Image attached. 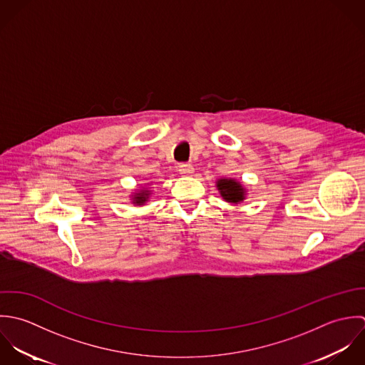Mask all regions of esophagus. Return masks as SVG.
Instances as JSON below:
<instances>
[{
  "mask_svg": "<svg viewBox=\"0 0 365 365\" xmlns=\"http://www.w3.org/2000/svg\"><path fill=\"white\" fill-rule=\"evenodd\" d=\"M195 172V168L190 163H182L179 165V173L183 176H190Z\"/></svg>",
  "mask_w": 365,
  "mask_h": 365,
  "instance_id": "34e87169",
  "label": "esophagus"
}]
</instances>
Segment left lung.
<instances>
[{"mask_svg": "<svg viewBox=\"0 0 365 365\" xmlns=\"http://www.w3.org/2000/svg\"><path fill=\"white\" fill-rule=\"evenodd\" d=\"M217 187H219L221 196L230 203H238L244 199V189L235 180L221 179L217 182Z\"/></svg>", "mask_w": 365, "mask_h": 365, "instance_id": "1", "label": "left lung"}]
</instances>
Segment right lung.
Wrapping results in <instances>:
<instances>
[{
    "label": "right lung",
    "instance_id": "1",
    "mask_svg": "<svg viewBox=\"0 0 365 365\" xmlns=\"http://www.w3.org/2000/svg\"><path fill=\"white\" fill-rule=\"evenodd\" d=\"M146 196H148V193H146V192L138 193V195H137V197H135V203H138V205L145 203Z\"/></svg>",
    "mask_w": 365,
    "mask_h": 365
}]
</instances>
